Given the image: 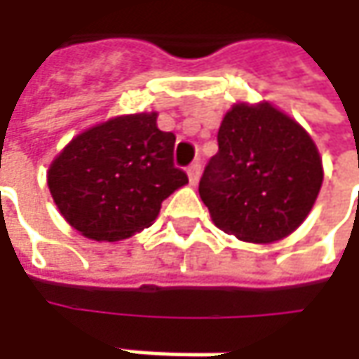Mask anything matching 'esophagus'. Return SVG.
<instances>
[{
    "label": "esophagus",
    "instance_id": "obj_1",
    "mask_svg": "<svg viewBox=\"0 0 359 359\" xmlns=\"http://www.w3.org/2000/svg\"><path fill=\"white\" fill-rule=\"evenodd\" d=\"M200 175H201L200 163H191V165L187 168V177H189V184H191V186H198V182H200Z\"/></svg>",
    "mask_w": 359,
    "mask_h": 359
}]
</instances>
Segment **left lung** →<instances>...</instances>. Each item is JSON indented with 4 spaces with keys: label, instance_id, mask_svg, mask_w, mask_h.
<instances>
[{
    "label": "left lung",
    "instance_id": "8db88e82",
    "mask_svg": "<svg viewBox=\"0 0 359 359\" xmlns=\"http://www.w3.org/2000/svg\"><path fill=\"white\" fill-rule=\"evenodd\" d=\"M217 145L200 182L215 226L250 243L294 233L324 182L310 133L268 102H240L222 119Z\"/></svg>",
    "mask_w": 359,
    "mask_h": 359
}]
</instances>
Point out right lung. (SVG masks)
Here are the masks:
<instances>
[{
    "mask_svg": "<svg viewBox=\"0 0 359 359\" xmlns=\"http://www.w3.org/2000/svg\"><path fill=\"white\" fill-rule=\"evenodd\" d=\"M172 131L158 128V111H142L91 126L63 147L48 170L60 214L95 241L128 240L149 228L161 201L187 184L173 165Z\"/></svg>",
    "mask_w": 359,
    "mask_h": 359,
    "instance_id": "right-lung-1",
    "label": "right lung"
}]
</instances>
